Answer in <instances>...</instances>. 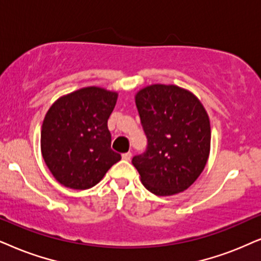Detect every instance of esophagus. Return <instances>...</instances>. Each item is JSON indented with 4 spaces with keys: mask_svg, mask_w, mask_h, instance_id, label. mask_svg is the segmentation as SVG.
<instances>
[{
    "mask_svg": "<svg viewBox=\"0 0 261 261\" xmlns=\"http://www.w3.org/2000/svg\"><path fill=\"white\" fill-rule=\"evenodd\" d=\"M131 156H133V154H131L130 151H127V153H124L123 155H121V158H123V159L126 160V161H130Z\"/></svg>",
    "mask_w": 261,
    "mask_h": 261,
    "instance_id": "obj_1",
    "label": "esophagus"
}]
</instances>
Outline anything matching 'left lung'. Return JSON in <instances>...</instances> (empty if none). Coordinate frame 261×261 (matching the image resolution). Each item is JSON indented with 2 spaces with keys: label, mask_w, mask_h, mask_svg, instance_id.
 I'll list each match as a JSON object with an SVG mask.
<instances>
[{
  "label": "left lung",
  "mask_w": 261,
  "mask_h": 261,
  "mask_svg": "<svg viewBox=\"0 0 261 261\" xmlns=\"http://www.w3.org/2000/svg\"><path fill=\"white\" fill-rule=\"evenodd\" d=\"M135 100L148 141L146 151L133 158L142 183L158 196L184 191L208 159V114L195 95L177 85H149Z\"/></svg>",
  "instance_id": "left-lung-1"
}]
</instances>
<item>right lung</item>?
<instances>
[{"label": "right lung", "mask_w": 261, "mask_h": 261, "mask_svg": "<svg viewBox=\"0 0 261 261\" xmlns=\"http://www.w3.org/2000/svg\"><path fill=\"white\" fill-rule=\"evenodd\" d=\"M117 98V92L88 87L65 95L49 108L41 149L49 171L62 186L89 189L121 159L112 150L107 126Z\"/></svg>", "instance_id": "1"}]
</instances>
